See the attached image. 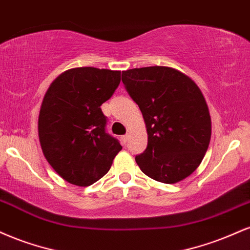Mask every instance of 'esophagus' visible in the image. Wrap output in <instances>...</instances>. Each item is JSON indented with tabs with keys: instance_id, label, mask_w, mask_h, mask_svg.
I'll use <instances>...</instances> for the list:
<instances>
[{
	"instance_id": "1",
	"label": "esophagus",
	"mask_w": 250,
	"mask_h": 250,
	"mask_svg": "<svg viewBox=\"0 0 250 250\" xmlns=\"http://www.w3.org/2000/svg\"><path fill=\"white\" fill-rule=\"evenodd\" d=\"M127 139H128V136H127V134H125V136H122V137H120V140H122V143L124 144V145H125L126 143H127Z\"/></svg>"
}]
</instances>
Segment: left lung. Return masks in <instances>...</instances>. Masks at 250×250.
<instances>
[{"label":"left lung","mask_w":250,"mask_h":250,"mask_svg":"<svg viewBox=\"0 0 250 250\" xmlns=\"http://www.w3.org/2000/svg\"><path fill=\"white\" fill-rule=\"evenodd\" d=\"M122 81L147 130V147L136 157L138 166L159 183L184 180L201 164L212 134L201 90L188 76L168 66L126 70Z\"/></svg>","instance_id":"left-lung-1"}]
</instances>
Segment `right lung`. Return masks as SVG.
Here are the masks:
<instances>
[{
    "instance_id": "add662e5",
    "label": "right lung",
    "mask_w": 250,
    "mask_h": 250,
    "mask_svg": "<svg viewBox=\"0 0 250 250\" xmlns=\"http://www.w3.org/2000/svg\"><path fill=\"white\" fill-rule=\"evenodd\" d=\"M120 83V71L73 67L50 84L38 116L43 154L60 177L76 186H90L104 177L122 149L105 131L101 105Z\"/></svg>"
}]
</instances>
